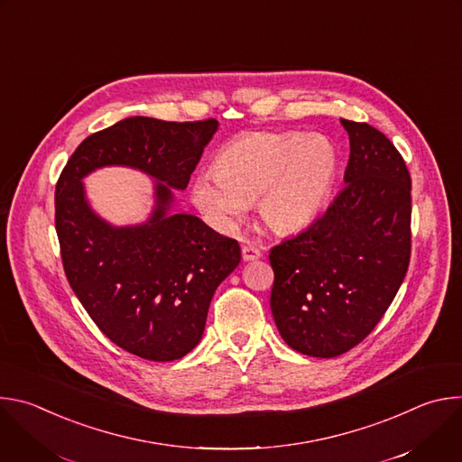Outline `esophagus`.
<instances>
[{
	"label": "esophagus",
	"mask_w": 462,
	"mask_h": 462,
	"mask_svg": "<svg viewBox=\"0 0 462 462\" xmlns=\"http://www.w3.org/2000/svg\"><path fill=\"white\" fill-rule=\"evenodd\" d=\"M241 254H243V261H254V259L261 257V250L254 245H245L241 248Z\"/></svg>",
	"instance_id": "1"
}]
</instances>
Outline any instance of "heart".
I'll use <instances>...</instances> for the list:
<instances>
[{
    "mask_svg": "<svg viewBox=\"0 0 462 462\" xmlns=\"http://www.w3.org/2000/svg\"><path fill=\"white\" fill-rule=\"evenodd\" d=\"M338 175V153L321 135L254 131L228 143L216 171L193 182V201L221 230L237 228L248 205L269 228L289 234L310 225Z\"/></svg>",
    "mask_w": 462,
    "mask_h": 462,
    "instance_id": "1",
    "label": "heart"
}]
</instances>
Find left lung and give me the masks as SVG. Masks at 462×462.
<instances>
[{"label": "left lung", "instance_id": "1", "mask_svg": "<svg viewBox=\"0 0 462 462\" xmlns=\"http://www.w3.org/2000/svg\"><path fill=\"white\" fill-rule=\"evenodd\" d=\"M351 153L327 212L271 254V309L294 351L335 358L358 346L397 296L411 255V177L393 143L342 118Z\"/></svg>", "mask_w": 462, "mask_h": 462}]
</instances>
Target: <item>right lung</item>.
<instances>
[{
	"label": "right lung",
	"mask_w": 462,
	"mask_h": 462,
	"mask_svg": "<svg viewBox=\"0 0 462 462\" xmlns=\"http://www.w3.org/2000/svg\"><path fill=\"white\" fill-rule=\"evenodd\" d=\"M217 120L131 116L89 135L56 182L54 225L68 282L100 331L124 351L171 362L201 342L219 283L241 248L188 214H168L188 186ZM131 165L156 181V210L139 227L116 229L87 205L81 179L102 165Z\"/></svg>",
	"instance_id": "add662e5"
}]
</instances>
